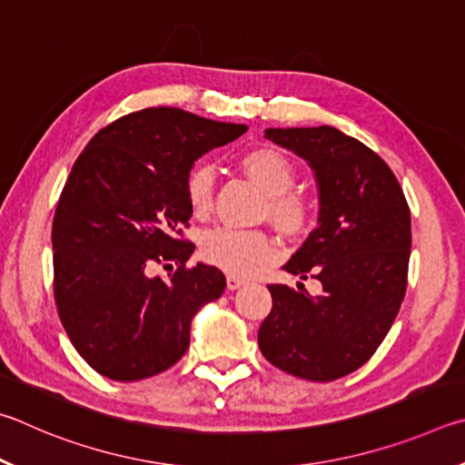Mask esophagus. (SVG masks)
<instances>
[{
	"label": "esophagus",
	"instance_id": "1",
	"mask_svg": "<svg viewBox=\"0 0 465 465\" xmlns=\"http://www.w3.org/2000/svg\"><path fill=\"white\" fill-rule=\"evenodd\" d=\"M241 286H245V280L239 278V275H234V273L226 275V288L228 290H239Z\"/></svg>",
	"mask_w": 465,
	"mask_h": 465
}]
</instances>
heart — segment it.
I'll return each mask as SVG.
<instances>
[{"mask_svg":"<svg viewBox=\"0 0 465 465\" xmlns=\"http://www.w3.org/2000/svg\"><path fill=\"white\" fill-rule=\"evenodd\" d=\"M239 165L265 193L263 214L286 234H302L314 224L316 200L296 190V165L275 146H253L241 154ZM183 195L195 218H206L214 203V179L206 165H193L183 179ZM280 253L278 242L262 231L216 228L202 237L200 255L206 263L234 275H251L270 265Z\"/></svg>","mask_w":465,"mask_h":465,"instance_id":"b5f03b06","label":"heart"}]
</instances>
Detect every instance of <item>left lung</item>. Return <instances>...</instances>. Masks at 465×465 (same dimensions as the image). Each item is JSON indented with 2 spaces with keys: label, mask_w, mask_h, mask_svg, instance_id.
<instances>
[{
  "label": "left lung",
  "mask_w": 465,
  "mask_h": 465,
  "mask_svg": "<svg viewBox=\"0 0 465 465\" xmlns=\"http://www.w3.org/2000/svg\"><path fill=\"white\" fill-rule=\"evenodd\" d=\"M265 136L304 157L319 179V226L283 270L319 280L322 294L270 283L259 349L296 378H343L376 353L401 311L411 208L386 161L337 128H267Z\"/></svg>",
  "instance_id": "obj_1"
}]
</instances>
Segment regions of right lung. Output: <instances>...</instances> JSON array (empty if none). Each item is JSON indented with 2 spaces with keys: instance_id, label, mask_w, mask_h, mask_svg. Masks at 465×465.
I'll use <instances>...</instances> for the list:
<instances>
[{
  "instance_id": "right-lung-1",
  "label": "right lung",
  "mask_w": 465,
  "mask_h": 465,
  "mask_svg": "<svg viewBox=\"0 0 465 465\" xmlns=\"http://www.w3.org/2000/svg\"><path fill=\"white\" fill-rule=\"evenodd\" d=\"M245 130L144 108L81 151L53 218V290L73 347L102 376L136 381L169 370L190 347L192 316L224 292L218 267L187 265L183 179L195 159ZM169 262L178 270L167 281L150 278Z\"/></svg>"
}]
</instances>
